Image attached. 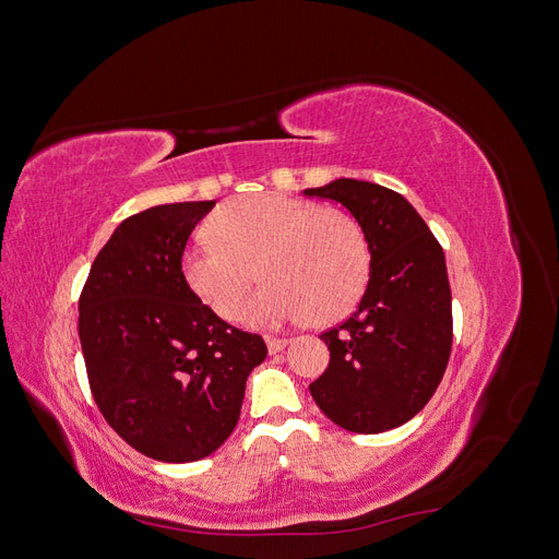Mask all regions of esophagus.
I'll return each instance as SVG.
<instances>
[{
  "label": "esophagus",
  "mask_w": 559,
  "mask_h": 559,
  "mask_svg": "<svg viewBox=\"0 0 559 559\" xmlns=\"http://www.w3.org/2000/svg\"><path fill=\"white\" fill-rule=\"evenodd\" d=\"M265 345L270 354L282 352L286 345H289V337H275V335H265Z\"/></svg>",
  "instance_id": "34e87169"
}]
</instances>
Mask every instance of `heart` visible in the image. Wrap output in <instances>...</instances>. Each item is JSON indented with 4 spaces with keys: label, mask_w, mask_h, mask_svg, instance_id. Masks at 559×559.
<instances>
[{
    "label": "heart",
    "mask_w": 559,
    "mask_h": 559,
    "mask_svg": "<svg viewBox=\"0 0 559 559\" xmlns=\"http://www.w3.org/2000/svg\"><path fill=\"white\" fill-rule=\"evenodd\" d=\"M210 235L181 253L191 292L226 321L238 319L249 286L265 284L249 300L245 319L257 326L286 321H335L366 292L370 249L349 212L284 193L230 200L210 216Z\"/></svg>",
    "instance_id": "obj_1"
}]
</instances>
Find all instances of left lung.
I'll use <instances>...</instances> for the list:
<instances>
[{
  "label": "left lung",
  "instance_id": "8db88e82",
  "mask_svg": "<svg viewBox=\"0 0 559 559\" xmlns=\"http://www.w3.org/2000/svg\"><path fill=\"white\" fill-rule=\"evenodd\" d=\"M302 193L345 205L370 249L359 308L321 333L331 361L310 394L347 431L396 429L425 408L448 368L452 294L443 247L411 202L380 183L335 179Z\"/></svg>",
  "mask_w": 559,
  "mask_h": 559
}]
</instances>
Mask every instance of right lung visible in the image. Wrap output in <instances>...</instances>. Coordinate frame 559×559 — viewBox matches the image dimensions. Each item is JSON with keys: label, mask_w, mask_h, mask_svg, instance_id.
Here are the masks:
<instances>
[{"label": "right lung", "mask_w": 559, "mask_h": 559, "mask_svg": "<svg viewBox=\"0 0 559 559\" xmlns=\"http://www.w3.org/2000/svg\"><path fill=\"white\" fill-rule=\"evenodd\" d=\"M214 200L128 216L99 249L79 298V337L107 425L158 462H198L233 433L245 384L267 354L181 275V253Z\"/></svg>", "instance_id": "right-lung-1"}]
</instances>
